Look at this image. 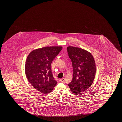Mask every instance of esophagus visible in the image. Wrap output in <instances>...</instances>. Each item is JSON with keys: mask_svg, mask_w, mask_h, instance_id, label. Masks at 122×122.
I'll list each match as a JSON object with an SVG mask.
<instances>
[{"mask_svg": "<svg viewBox=\"0 0 122 122\" xmlns=\"http://www.w3.org/2000/svg\"><path fill=\"white\" fill-rule=\"evenodd\" d=\"M60 81L61 82H63L64 81H65V78H61L60 79Z\"/></svg>", "mask_w": 122, "mask_h": 122, "instance_id": "34e87169", "label": "esophagus"}]
</instances>
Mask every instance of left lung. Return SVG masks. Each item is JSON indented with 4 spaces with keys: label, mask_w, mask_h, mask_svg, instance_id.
I'll return each instance as SVG.
<instances>
[{
    "label": "left lung",
    "mask_w": 122,
    "mask_h": 122,
    "mask_svg": "<svg viewBox=\"0 0 122 122\" xmlns=\"http://www.w3.org/2000/svg\"><path fill=\"white\" fill-rule=\"evenodd\" d=\"M73 69V76L68 84L71 92L78 94L84 92L92 85L96 74V65L91 53L72 46L67 47Z\"/></svg>",
    "instance_id": "1"
}]
</instances>
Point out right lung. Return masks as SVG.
<instances>
[{
    "instance_id": "obj_1",
    "label": "right lung",
    "mask_w": 122,
    "mask_h": 122,
    "mask_svg": "<svg viewBox=\"0 0 122 122\" xmlns=\"http://www.w3.org/2000/svg\"><path fill=\"white\" fill-rule=\"evenodd\" d=\"M62 48L61 46L44 47L33 50L27 56L26 76L32 86L42 94L50 93L57 84L52 73L51 63Z\"/></svg>"
}]
</instances>
